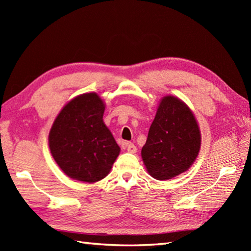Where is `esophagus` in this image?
Instances as JSON below:
<instances>
[{"label": "esophagus", "instance_id": "1", "mask_svg": "<svg viewBox=\"0 0 251 251\" xmlns=\"http://www.w3.org/2000/svg\"><path fill=\"white\" fill-rule=\"evenodd\" d=\"M126 147H127V151H128L129 153H136L137 152V148H136L134 143H131V142L127 143Z\"/></svg>", "mask_w": 251, "mask_h": 251}]
</instances>
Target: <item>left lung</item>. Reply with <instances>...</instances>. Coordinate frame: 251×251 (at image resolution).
Listing matches in <instances>:
<instances>
[{
  "instance_id": "8db88e82",
  "label": "left lung",
  "mask_w": 251,
  "mask_h": 251,
  "mask_svg": "<svg viewBox=\"0 0 251 251\" xmlns=\"http://www.w3.org/2000/svg\"><path fill=\"white\" fill-rule=\"evenodd\" d=\"M200 148L201 132L193 113L178 98L164 97L141 150L148 172L157 180L172 179L189 169Z\"/></svg>"
}]
</instances>
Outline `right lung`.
<instances>
[{
    "instance_id": "1",
    "label": "right lung",
    "mask_w": 251,
    "mask_h": 251,
    "mask_svg": "<svg viewBox=\"0 0 251 251\" xmlns=\"http://www.w3.org/2000/svg\"><path fill=\"white\" fill-rule=\"evenodd\" d=\"M104 103L95 93L84 94L65 105L50 132V149L69 177L93 183L109 174L120 154L104 125Z\"/></svg>"
}]
</instances>
